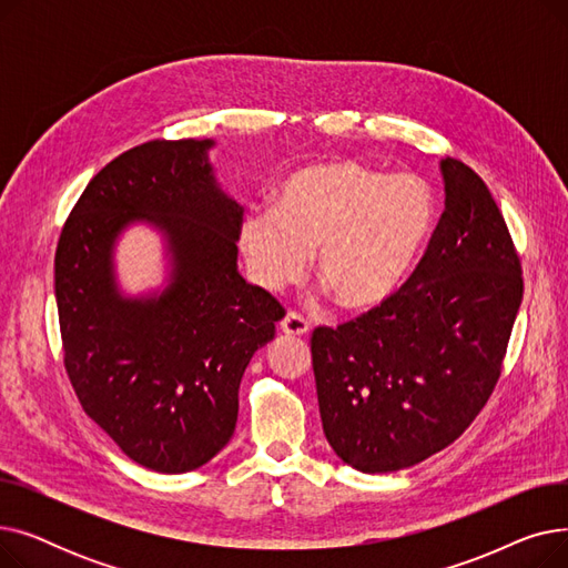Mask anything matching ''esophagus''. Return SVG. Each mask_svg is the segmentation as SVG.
Segmentation results:
<instances>
[{"label":"esophagus","instance_id":"esophagus-1","mask_svg":"<svg viewBox=\"0 0 568 568\" xmlns=\"http://www.w3.org/2000/svg\"><path fill=\"white\" fill-rule=\"evenodd\" d=\"M281 332L285 336H306L311 332V324L300 313H287L285 320L281 322Z\"/></svg>","mask_w":568,"mask_h":568}]
</instances>
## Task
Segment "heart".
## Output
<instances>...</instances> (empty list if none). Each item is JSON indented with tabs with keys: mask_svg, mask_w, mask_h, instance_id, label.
I'll use <instances>...</instances> for the list:
<instances>
[{
	"mask_svg": "<svg viewBox=\"0 0 568 568\" xmlns=\"http://www.w3.org/2000/svg\"><path fill=\"white\" fill-rule=\"evenodd\" d=\"M433 219V202L409 174L384 176L347 159L292 170L274 212H253L239 248L266 292L296 283L315 253V276L338 308H377L400 287Z\"/></svg>",
	"mask_w": 568,
	"mask_h": 568,
	"instance_id": "heart-1",
	"label": "heart"
}]
</instances>
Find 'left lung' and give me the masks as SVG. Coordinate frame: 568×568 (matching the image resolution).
<instances>
[{"label":"left lung","instance_id":"left-lung-1","mask_svg":"<svg viewBox=\"0 0 568 568\" xmlns=\"http://www.w3.org/2000/svg\"><path fill=\"white\" fill-rule=\"evenodd\" d=\"M444 212L389 300L311 338L322 428L366 474L412 467L456 442L488 403L523 302V268L484 179L439 163Z\"/></svg>","mask_w":568,"mask_h":568}]
</instances>
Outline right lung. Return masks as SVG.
Masks as SVG:
<instances>
[{
  "label": "right lung",
  "instance_id": "right-lung-1",
  "mask_svg": "<svg viewBox=\"0 0 568 568\" xmlns=\"http://www.w3.org/2000/svg\"><path fill=\"white\" fill-rule=\"evenodd\" d=\"M214 140H152L87 184L54 253V296L73 392L131 460L182 474L230 442L239 384L285 308L236 272L244 209L216 184ZM165 234L173 272L129 301L111 248L131 222Z\"/></svg>",
  "mask_w": 568,
  "mask_h": 568
}]
</instances>
